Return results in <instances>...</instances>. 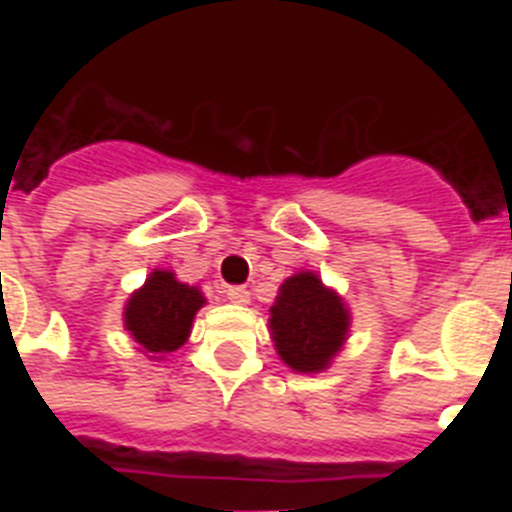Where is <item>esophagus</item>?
Here are the masks:
<instances>
[{
  "label": "esophagus",
  "mask_w": 512,
  "mask_h": 512,
  "mask_svg": "<svg viewBox=\"0 0 512 512\" xmlns=\"http://www.w3.org/2000/svg\"><path fill=\"white\" fill-rule=\"evenodd\" d=\"M228 300L235 302V305H248L251 302V292H248L246 287H228Z\"/></svg>",
  "instance_id": "1"
}]
</instances>
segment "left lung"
I'll return each mask as SVG.
<instances>
[{
	"label": "left lung",
	"instance_id": "1",
	"mask_svg": "<svg viewBox=\"0 0 512 512\" xmlns=\"http://www.w3.org/2000/svg\"><path fill=\"white\" fill-rule=\"evenodd\" d=\"M269 333L279 359L297 374L325 372L351 333V310L315 271L282 282L269 307Z\"/></svg>",
	"mask_w": 512,
	"mask_h": 512
}]
</instances>
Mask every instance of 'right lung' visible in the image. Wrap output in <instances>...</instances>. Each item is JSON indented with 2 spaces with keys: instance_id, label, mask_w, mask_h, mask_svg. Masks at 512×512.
<instances>
[{
  "instance_id": "add662e5",
  "label": "right lung",
  "mask_w": 512,
  "mask_h": 512,
  "mask_svg": "<svg viewBox=\"0 0 512 512\" xmlns=\"http://www.w3.org/2000/svg\"><path fill=\"white\" fill-rule=\"evenodd\" d=\"M205 305L200 287L179 282L171 269H153L143 287L125 302L122 325L138 343L140 354L151 361H164L187 343L194 315Z\"/></svg>"
}]
</instances>
